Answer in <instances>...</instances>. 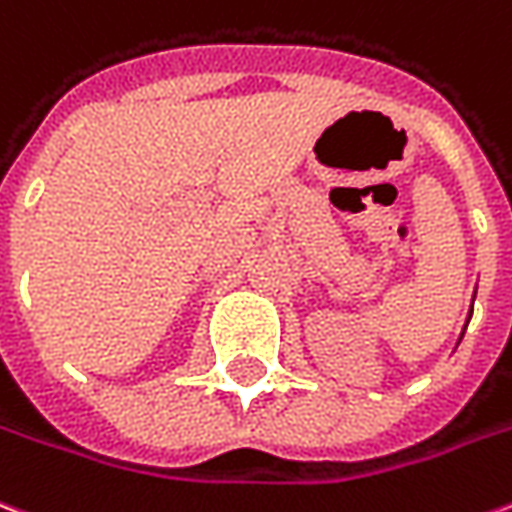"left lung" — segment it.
I'll list each match as a JSON object with an SVG mask.
<instances>
[{
	"label": "left lung",
	"mask_w": 512,
	"mask_h": 512,
	"mask_svg": "<svg viewBox=\"0 0 512 512\" xmlns=\"http://www.w3.org/2000/svg\"><path fill=\"white\" fill-rule=\"evenodd\" d=\"M473 300H475V295H473ZM470 317H473V306H470ZM470 317H467V322H464V330H467V325H470ZM464 330H462V335H464ZM462 335H459V341H462Z\"/></svg>",
	"instance_id": "8db88e82"
}]
</instances>
